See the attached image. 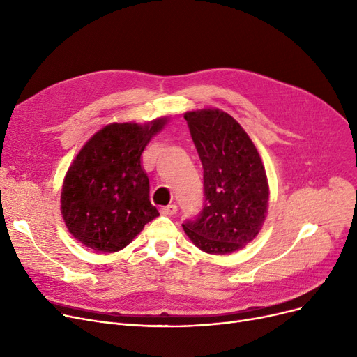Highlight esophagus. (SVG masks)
I'll use <instances>...</instances> for the list:
<instances>
[{
  "label": "esophagus",
  "instance_id": "obj_1",
  "mask_svg": "<svg viewBox=\"0 0 357 357\" xmlns=\"http://www.w3.org/2000/svg\"><path fill=\"white\" fill-rule=\"evenodd\" d=\"M176 211H178L176 204H169V205H166V207L160 208V213L165 215H174V214H176Z\"/></svg>",
  "mask_w": 357,
  "mask_h": 357
}]
</instances>
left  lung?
Returning <instances> with one entry per match:
<instances>
[{
  "mask_svg": "<svg viewBox=\"0 0 357 357\" xmlns=\"http://www.w3.org/2000/svg\"><path fill=\"white\" fill-rule=\"evenodd\" d=\"M204 169V207L182 227L194 245L211 255L245 248L268 213L269 185L253 142L227 112L217 108L183 116Z\"/></svg>",
  "mask_w": 357,
  "mask_h": 357,
  "instance_id": "8db88e82",
  "label": "left lung"
}]
</instances>
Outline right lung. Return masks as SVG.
I'll return each instance as SVG.
<instances>
[{"mask_svg": "<svg viewBox=\"0 0 357 357\" xmlns=\"http://www.w3.org/2000/svg\"><path fill=\"white\" fill-rule=\"evenodd\" d=\"M166 121L163 117L144 126L108 124L73 159L62 186L61 210L69 233L86 248L119 252L159 215L149 198L142 153Z\"/></svg>", "mask_w": 357, "mask_h": 357, "instance_id": "add662e5", "label": "right lung"}]
</instances>
